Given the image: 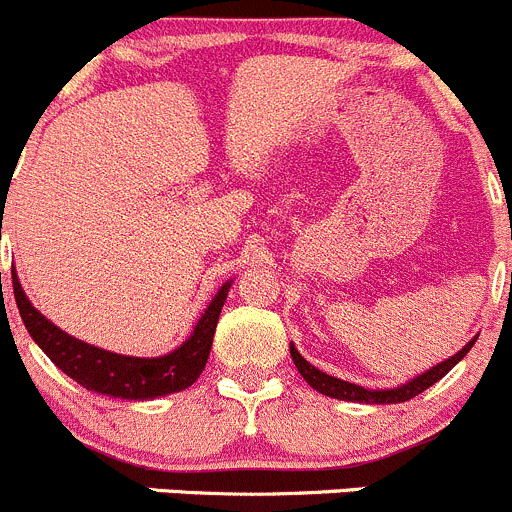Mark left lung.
<instances>
[{
    "mask_svg": "<svg viewBox=\"0 0 512 512\" xmlns=\"http://www.w3.org/2000/svg\"><path fill=\"white\" fill-rule=\"evenodd\" d=\"M473 336L468 343H465L463 348H460L455 356L445 358V361L435 363L433 368H428V371L418 373L416 378H411V381L401 383V386L396 388H363V386H356V383H348L343 381V378H336V376H328V373L318 371L316 366H311V363L306 361V358L298 353V348L291 343V358L293 363H296L298 373L303 376V381L308 383V386L313 388V391L323 393V396L328 398H338V401H351V403H371V406H388V403H403V401H411V398H416L418 393H423L426 388L433 386V383H438L440 378L445 376V373L450 371V368L455 366L458 361H463L465 356H468V351L473 348L475 343Z\"/></svg>",
    "mask_w": 512,
    "mask_h": 512,
    "instance_id": "8db88e82",
    "label": "left lung"
}]
</instances>
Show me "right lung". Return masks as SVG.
<instances>
[{"instance_id":"add662e5","label":"right lung","mask_w":512,"mask_h":512,"mask_svg":"<svg viewBox=\"0 0 512 512\" xmlns=\"http://www.w3.org/2000/svg\"><path fill=\"white\" fill-rule=\"evenodd\" d=\"M231 283H234V278H229L216 291V296L211 298L206 311L196 321L191 336L179 348L164 353V356L139 358L104 351V348L79 341V338L69 336L67 331L54 326L42 311L32 306L22 283H19L17 271L12 268L14 301H17L19 316H22L34 343L52 358L59 371L67 373L86 391L124 398V401H154L159 396L186 391V388L199 381L201 371L209 361L216 323H219L221 308H224L226 296H229Z\"/></svg>"}]
</instances>
